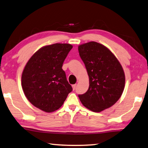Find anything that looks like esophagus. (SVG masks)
Wrapping results in <instances>:
<instances>
[{
  "label": "esophagus",
  "instance_id": "34e87169",
  "mask_svg": "<svg viewBox=\"0 0 148 148\" xmlns=\"http://www.w3.org/2000/svg\"><path fill=\"white\" fill-rule=\"evenodd\" d=\"M76 86H77L76 84H74V85L72 86V87H73V90H75V88H76Z\"/></svg>",
  "mask_w": 148,
  "mask_h": 148
}]
</instances>
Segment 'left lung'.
Returning <instances> with one entry per match:
<instances>
[{
	"instance_id": "8db88e82",
	"label": "left lung",
	"mask_w": 148,
	"mask_h": 148,
	"mask_svg": "<svg viewBox=\"0 0 148 148\" xmlns=\"http://www.w3.org/2000/svg\"><path fill=\"white\" fill-rule=\"evenodd\" d=\"M89 78L87 92L78 95L84 107L99 112L110 107L121 96L125 77L121 65L103 45L91 41L78 47Z\"/></svg>"
}]
</instances>
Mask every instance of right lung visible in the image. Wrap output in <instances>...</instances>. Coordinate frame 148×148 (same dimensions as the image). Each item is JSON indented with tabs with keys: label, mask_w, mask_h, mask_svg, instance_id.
<instances>
[{
	"label": "right lung",
	"mask_w": 148,
	"mask_h": 148,
	"mask_svg": "<svg viewBox=\"0 0 148 148\" xmlns=\"http://www.w3.org/2000/svg\"><path fill=\"white\" fill-rule=\"evenodd\" d=\"M73 46L56 43L42 47L25 66L22 86L31 103L47 112L61 107L72 87L68 83L62 66Z\"/></svg>",
	"instance_id": "obj_1"
}]
</instances>
